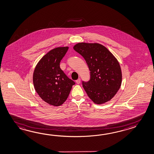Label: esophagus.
<instances>
[{
	"label": "esophagus",
	"instance_id": "1",
	"mask_svg": "<svg viewBox=\"0 0 154 154\" xmlns=\"http://www.w3.org/2000/svg\"><path fill=\"white\" fill-rule=\"evenodd\" d=\"M75 82H76V83H77V84H79V83H81V79H78L77 80H76V81H75Z\"/></svg>",
	"mask_w": 154,
	"mask_h": 154
}]
</instances>
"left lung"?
<instances>
[{
  "mask_svg": "<svg viewBox=\"0 0 154 154\" xmlns=\"http://www.w3.org/2000/svg\"><path fill=\"white\" fill-rule=\"evenodd\" d=\"M73 49L84 57L91 71V79L82 82L89 97L99 105L112 99L122 83L118 60L106 48L97 43H79Z\"/></svg>",
  "mask_w": 154,
  "mask_h": 154,
  "instance_id": "8db88e82",
  "label": "left lung"
}]
</instances>
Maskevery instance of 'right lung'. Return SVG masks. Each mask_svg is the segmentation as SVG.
Here are the masks:
<instances>
[{"instance_id": "right-lung-1", "label": "right lung", "mask_w": 154, "mask_h": 154, "mask_svg": "<svg viewBox=\"0 0 154 154\" xmlns=\"http://www.w3.org/2000/svg\"><path fill=\"white\" fill-rule=\"evenodd\" d=\"M69 47H57L42 57L35 67L33 82L35 90L43 100L59 106L66 100L75 83L60 69V61Z\"/></svg>"}]
</instances>
